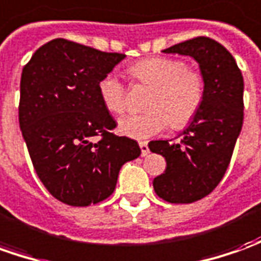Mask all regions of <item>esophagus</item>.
Segmentation results:
<instances>
[{"instance_id": "esophagus-1", "label": "esophagus", "mask_w": 261, "mask_h": 261, "mask_svg": "<svg viewBox=\"0 0 261 261\" xmlns=\"http://www.w3.org/2000/svg\"><path fill=\"white\" fill-rule=\"evenodd\" d=\"M140 148H141V155H143V157H147V155L150 154V150H148L147 141H140Z\"/></svg>"}]
</instances>
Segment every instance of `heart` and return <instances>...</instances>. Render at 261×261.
<instances>
[{"label":"heart","instance_id":"b5f03b06","mask_svg":"<svg viewBox=\"0 0 261 261\" xmlns=\"http://www.w3.org/2000/svg\"><path fill=\"white\" fill-rule=\"evenodd\" d=\"M131 81L136 86L150 87L143 114H131L118 123L121 134L144 140L160 134L168 124L173 130L189 127L204 106L207 81L197 68L187 67L175 57L143 58L128 67ZM98 95L108 113L121 116L127 108V86L113 74L98 83Z\"/></svg>","mask_w":261,"mask_h":261}]
</instances>
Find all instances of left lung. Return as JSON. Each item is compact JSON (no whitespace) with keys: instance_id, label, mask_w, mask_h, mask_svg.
I'll use <instances>...</instances> for the list:
<instances>
[{"instance_id":"8db88e82","label":"left lung","mask_w":261,"mask_h":261,"mask_svg":"<svg viewBox=\"0 0 261 261\" xmlns=\"http://www.w3.org/2000/svg\"><path fill=\"white\" fill-rule=\"evenodd\" d=\"M163 53L193 57L207 81L204 106L177 141L155 140L148 147L167 167L154 178L157 196L187 204L208 196L226 174L243 125V75L233 56L220 42L196 37Z\"/></svg>"}]
</instances>
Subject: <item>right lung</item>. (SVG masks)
Instances as JSON below:
<instances>
[{
	"label": "right lung",
	"instance_id": "obj_1",
	"mask_svg": "<svg viewBox=\"0 0 261 261\" xmlns=\"http://www.w3.org/2000/svg\"><path fill=\"white\" fill-rule=\"evenodd\" d=\"M124 57L56 38L22 68L19 128L35 173L64 204L86 207L108 198L124 163L141 154L136 140L113 133L116 120L97 88Z\"/></svg>",
	"mask_w": 261,
	"mask_h": 261
}]
</instances>
